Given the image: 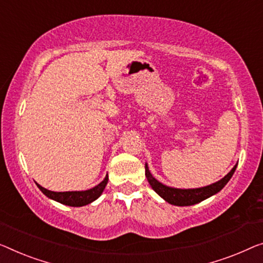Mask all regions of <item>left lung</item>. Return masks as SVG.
I'll list each match as a JSON object with an SVG mask.
<instances>
[{
    "label": "left lung",
    "instance_id": "1",
    "mask_svg": "<svg viewBox=\"0 0 263 263\" xmlns=\"http://www.w3.org/2000/svg\"><path fill=\"white\" fill-rule=\"evenodd\" d=\"M237 164L235 165L228 175H226L222 179H219L218 182L210 184L208 186L197 187V189H176V187L166 186L151 175L150 170H148L147 164H145V176H146L147 182L150 183L152 189H154L160 197L165 199L167 203L174 205L179 206H185V205H194L196 203H199L204 199L209 198L210 196L217 194L218 191H221L223 187L226 186V184L230 181L232 176L234 175L235 170H236Z\"/></svg>",
    "mask_w": 263,
    "mask_h": 263
}]
</instances>
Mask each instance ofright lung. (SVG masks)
Masks as SVG:
<instances>
[{"label":"right lung","instance_id":"obj_1","mask_svg":"<svg viewBox=\"0 0 263 263\" xmlns=\"http://www.w3.org/2000/svg\"><path fill=\"white\" fill-rule=\"evenodd\" d=\"M107 182H108V176L106 175V177L104 178V181L94 187H92V189L85 190V191H66V193H55V191L47 190L41 185H39L37 183L36 185L39 189H40L42 193L47 196V197L50 199H54V201L61 203V204L69 205V206H82V205L89 204V203L96 201L98 197H100V195L103 194Z\"/></svg>","mask_w":263,"mask_h":263}]
</instances>
